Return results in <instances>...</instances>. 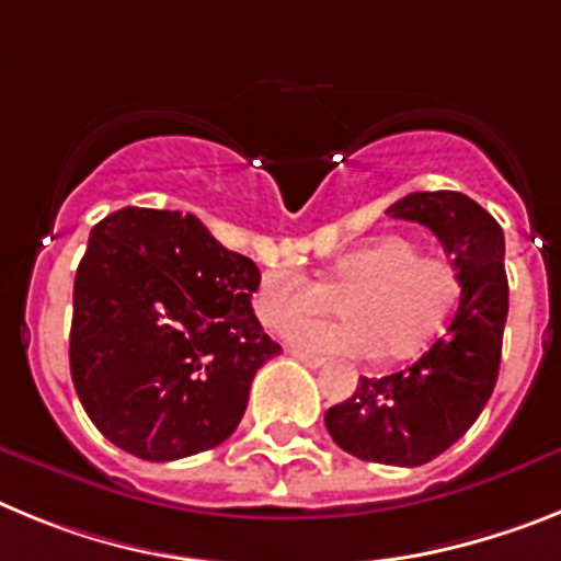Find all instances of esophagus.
<instances>
[{
    "instance_id": "obj_1",
    "label": "esophagus",
    "mask_w": 561,
    "mask_h": 561,
    "mask_svg": "<svg viewBox=\"0 0 561 561\" xmlns=\"http://www.w3.org/2000/svg\"><path fill=\"white\" fill-rule=\"evenodd\" d=\"M296 355V362H301L305 364V367H310V369H321L324 367V358H319V355H308V353H294Z\"/></svg>"
}]
</instances>
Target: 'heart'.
Masks as SVG:
<instances>
[{
    "mask_svg": "<svg viewBox=\"0 0 561 561\" xmlns=\"http://www.w3.org/2000/svg\"><path fill=\"white\" fill-rule=\"evenodd\" d=\"M460 296L455 262L421 253L409 237L389 233L339 253L321 282L296 267L265 271L253 294L256 319L287 333L301 319L328 316L341 301V321H316L294 330L305 353L409 358L440 333Z\"/></svg>",
    "mask_w": 561,
    "mask_h": 561,
    "instance_id": "obj_1",
    "label": "heart"
}]
</instances>
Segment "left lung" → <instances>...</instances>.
Masks as SVG:
<instances>
[{
    "instance_id": "left-lung-1",
    "label": "left lung",
    "mask_w": 561,
    "mask_h": 561,
    "mask_svg": "<svg viewBox=\"0 0 561 561\" xmlns=\"http://www.w3.org/2000/svg\"><path fill=\"white\" fill-rule=\"evenodd\" d=\"M440 240L460 274V305L446 335L412 367L362 378L355 396L328 409L330 437L358 460L423 466L460 440L494 392L508 319L505 237L500 222L460 192H415L387 208Z\"/></svg>"
}]
</instances>
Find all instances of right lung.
I'll return each mask as SVG.
<instances>
[{
    "instance_id": "add662e5",
    "label": "right lung",
    "mask_w": 561,
    "mask_h": 561,
    "mask_svg": "<svg viewBox=\"0 0 561 561\" xmlns=\"http://www.w3.org/2000/svg\"><path fill=\"white\" fill-rule=\"evenodd\" d=\"M260 267L194 214L121 208L76 271L70 375L101 435L140 460L220 446L279 353L251 308Z\"/></svg>"
}]
</instances>
